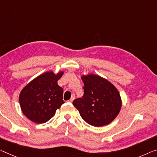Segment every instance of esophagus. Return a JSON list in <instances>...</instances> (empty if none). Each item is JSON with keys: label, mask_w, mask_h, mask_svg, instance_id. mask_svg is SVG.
Wrapping results in <instances>:
<instances>
[{"label": "esophagus", "mask_w": 157, "mask_h": 157, "mask_svg": "<svg viewBox=\"0 0 157 157\" xmlns=\"http://www.w3.org/2000/svg\"><path fill=\"white\" fill-rule=\"evenodd\" d=\"M75 99V94H73V95H72V97H71V99H70V100H69V101L70 102H72V101H74V99Z\"/></svg>", "instance_id": "1"}]
</instances>
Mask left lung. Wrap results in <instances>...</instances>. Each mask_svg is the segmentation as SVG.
Segmentation results:
<instances>
[{
  "instance_id": "1",
  "label": "left lung",
  "mask_w": 157,
  "mask_h": 157,
  "mask_svg": "<svg viewBox=\"0 0 157 157\" xmlns=\"http://www.w3.org/2000/svg\"><path fill=\"white\" fill-rule=\"evenodd\" d=\"M84 94L72 104L85 122L95 127L111 123L118 115L122 100L118 90L113 84L94 74L83 75Z\"/></svg>"
}]
</instances>
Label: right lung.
Masks as SVG:
<instances>
[{"label":"right lung","instance_id":"1","mask_svg":"<svg viewBox=\"0 0 157 157\" xmlns=\"http://www.w3.org/2000/svg\"><path fill=\"white\" fill-rule=\"evenodd\" d=\"M63 71H52L40 75L25 86L20 93L19 101L22 113L35 123L47 122L63 104V90L57 82Z\"/></svg>","mask_w":157,"mask_h":157}]
</instances>
